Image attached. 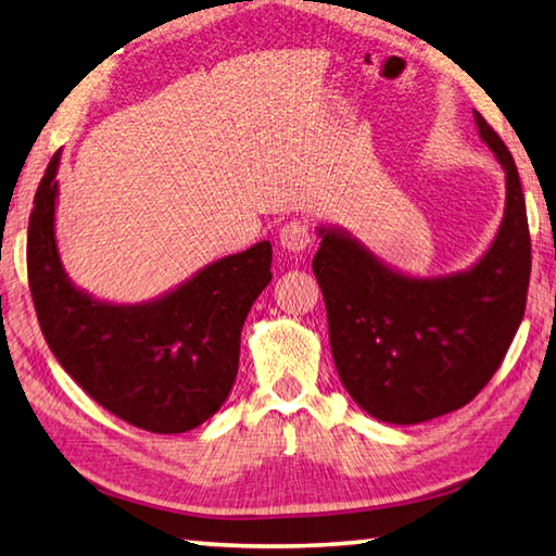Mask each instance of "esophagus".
Segmentation results:
<instances>
[{
    "label": "esophagus",
    "instance_id": "obj_1",
    "mask_svg": "<svg viewBox=\"0 0 556 556\" xmlns=\"http://www.w3.org/2000/svg\"><path fill=\"white\" fill-rule=\"evenodd\" d=\"M279 245L287 252H294V255H301L311 248V233L304 224L299 220H291L285 228L279 230Z\"/></svg>",
    "mask_w": 556,
    "mask_h": 556
}]
</instances>
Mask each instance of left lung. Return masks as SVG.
<instances>
[{
    "instance_id": "1",
    "label": "left lung",
    "mask_w": 556,
    "mask_h": 556,
    "mask_svg": "<svg viewBox=\"0 0 556 556\" xmlns=\"http://www.w3.org/2000/svg\"><path fill=\"white\" fill-rule=\"evenodd\" d=\"M479 138L506 173L498 233L471 267L416 277L345 228L318 226L313 257L342 387L371 418L416 426L486 387L516 338L530 281V230L518 167L479 111Z\"/></svg>"
}]
</instances>
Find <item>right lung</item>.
<instances>
[{"mask_svg":"<svg viewBox=\"0 0 556 556\" xmlns=\"http://www.w3.org/2000/svg\"><path fill=\"white\" fill-rule=\"evenodd\" d=\"M60 150L28 218V287L50 352L99 406L160 435L194 430L238 377L240 330L271 281V245L201 267L163 296L111 304L73 285L55 240Z\"/></svg>","mask_w":556,"mask_h":556,"instance_id":"add662e5","label":"right lung"}]
</instances>
